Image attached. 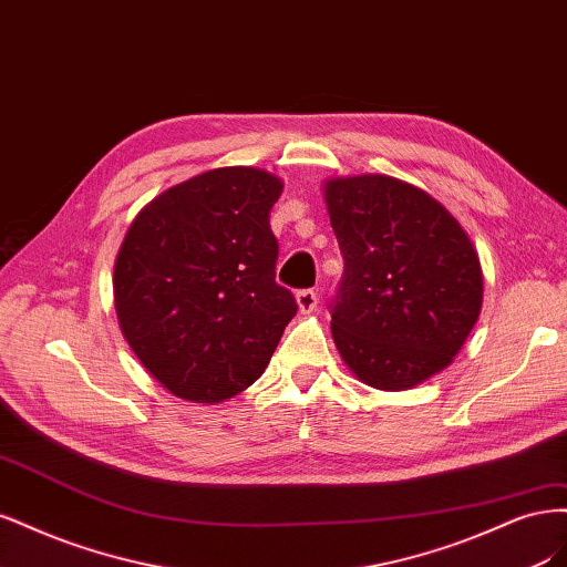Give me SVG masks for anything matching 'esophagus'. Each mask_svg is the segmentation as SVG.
<instances>
[{"instance_id":"1","label":"esophagus","mask_w":567,"mask_h":567,"mask_svg":"<svg viewBox=\"0 0 567 567\" xmlns=\"http://www.w3.org/2000/svg\"><path fill=\"white\" fill-rule=\"evenodd\" d=\"M297 303L301 313H310L318 306V291L316 289H299L297 291Z\"/></svg>"}]
</instances>
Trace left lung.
<instances>
[{"label":"left lung","mask_w":567,"mask_h":567,"mask_svg":"<svg viewBox=\"0 0 567 567\" xmlns=\"http://www.w3.org/2000/svg\"><path fill=\"white\" fill-rule=\"evenodd\" d=\"M324 195L343 257L337 349L368 386L412 389L447 368L478 320L476 251L441 203L398 178H334Z\"/></svg>","instance_id":"8db88e82"}]
</instances>
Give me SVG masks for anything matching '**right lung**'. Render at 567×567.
I'll return each instance as SVG.
<instances>
[{
	"instance_id": "1",
	"label": "right lung",
	"mask_w": 567,
	"mask_h": 567,
	"mask_svg": "<svg viewBox=\"0 0 567 567\" xmlns=\"http://www.w3.org/2000/svg\"><path fill=\"white\" fill-rule=\"evenodd\" d=\"M280 178L254 167L199 174L155 197L115 264L124 339L164 389L218 403L257 381L297 299L276 282L270 209Z\"/></svg>"
}]
</instances>
